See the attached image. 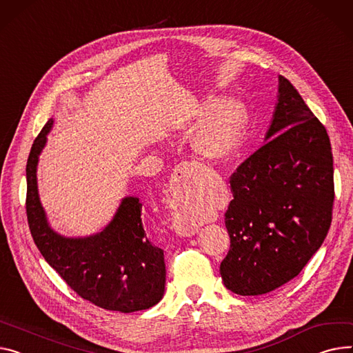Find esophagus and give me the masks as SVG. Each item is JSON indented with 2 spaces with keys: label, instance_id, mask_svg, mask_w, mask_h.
Listing matches in <instances>:
<instances>
[{
  "label": "esophagus",
  "instance_id": "esophagus-1",
  "mask_svg": "<svg viewBox=\"0 0 353 353\" xmlns=\"http://www.w3.org/2000/svg\"><path fill=\"white\" fill-rule=\"evenodd\" d=\"M197 176H199L197 163L183 161L179 164L177 169L174 170L173 180L170 183V193H172V197L169 200L170 207L174 208V204H173L174 196L190 193L193 190ZM173 227H174V231L177 232V236H181V237H192L199 231L196 225L184 224L183 221H174Z\"/></svg>",
  "mask_w": 353,
  "mask_h": 353
}]
</instances>
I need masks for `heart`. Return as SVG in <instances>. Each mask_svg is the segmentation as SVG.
<instances>
[{"label": "heart", "mask_w": 353, "mask_h": 353, "mask_svg": "<svg viewBox=\"0 0 353 353\" xmlns=\"http://www.w3.org/2000/svg\"><path fill=\"white\" fill-rule=\"evenodd\" d=\"M220 98H207L187 112L177 123L181 134H192L197 126L216 110L194 134V149L210 160H227L241 143L245 128V113L237 103L230 102L221 108ZM221 109L219 110L218 108Z\"/></svg>", "instance_id": "b5f03b06"}]
</instances>
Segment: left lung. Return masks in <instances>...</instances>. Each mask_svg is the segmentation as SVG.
I'll list each match as a JSON object with an SVG mask.
<instances>
[{"mask_svg":"<svg viewBox=\"0 0 353 353\" xmlns=\"http://www.w3.org/2000/svg\"><path fill=\"white\" fill-rule=\"evenodd\" d=\"M278 81L267 142L230 179V251L220 274L225 288L244 296L271 292L295 278L332 221L330 136L292 83L281 75Z\"/></svg>","mask_w":353,"mask_h":353,"instance_id":"obj_1","label":"left lung"}]
</instances>
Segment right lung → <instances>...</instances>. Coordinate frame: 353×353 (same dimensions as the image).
<instances>
[{"label": "right lung", "instance_id": "right-lung-1", "mask_svg": "<svg viewBox=\"0 0 353 353\" xmlns=\"http://www.w3.org/2000/svg\"><path fill=\"white\" fill-rule=\"evenodd\" d=\"M50 119L34 140L27 161V217L35 245L79 296L99 308L119 312L149 310L164 294L166 265L142 221V203L125 197L103 231L83 239L63 237L46 220L37 184L38 159Z\"/></svg>", "mask_w": 353, "mask_h": 353}]
</instances>
